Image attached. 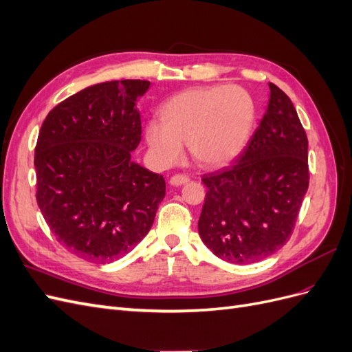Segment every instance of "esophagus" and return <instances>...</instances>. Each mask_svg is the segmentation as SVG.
Segmentation results:
<instances>
[{"instance_id":"1","label":"esophagus","mask_w":352,"mask_h":352,"mask_svg":"<svg viewBox=\"0 0 352 352\" xmlns=\"http://www.w3.org/2000/svg\"><path fill=\"white\" fill-rule=\"evenodd\" d=\"M189 182V176L188 175H175L170 177V184L175 185V186H179V185H184V184H188Z\"/></svg>"}]
</instances>
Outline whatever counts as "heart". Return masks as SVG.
<instances>
[{
	"mask_svg": "<svg viewBox=\"0 0 352 352\" xmlns=\"http://www.w3.org/2000/svg\"><path fill=\"white\" fill-rule=\"evenodd\" d=\"M255 111L251 94L236 85L190 88L163 105V122L146 124V142L160 166H170L182 157V142H188L197 163L225 166L247 145Z\"/></svg>",
	"mask_w": 352,
	"mask_h": 352,
	"instance_id": "b5f03b06",
	"label": "heart"
}]
</instances>
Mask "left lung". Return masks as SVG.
<instances>
[{"mask_svg":"<svg viewBox=\"0 0 352 352\" xmlns=\"http://www.w3.org/2000/svg\"><path fill=\"white\" fill-rule=\"evenodd\" d=\"M261 123L238 162L201 177L199 236L216 257L260 261L289 241L310 182L308 140L289 97L269 83Z\"/></svg>","mask_w":352,"mask_h":352,"instance_id":"left-lung-1","label":"left lung"}]
</instances>
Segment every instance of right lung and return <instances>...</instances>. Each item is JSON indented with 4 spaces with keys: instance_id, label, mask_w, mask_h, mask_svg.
Segmentation results:
<instances>
[{
    "instance_id": "1",
    "label": "right lung",
    "mask_w": 352,
    "mask_h": 352,
    "mask_svg": "<svg viewBox=\"0 0 352 352\" xmlns=\"http://www.w3.org/2000/svg\"><path fill=\"white\" fill-rule=\"evenodd\" d=\"M148 88L140 79L92 85L41 126L38 207L57 241L83 260L105 264L133 250L164 198V177L131 160L142 133L136 104Z\"/></svg>"
}]
</instances>
